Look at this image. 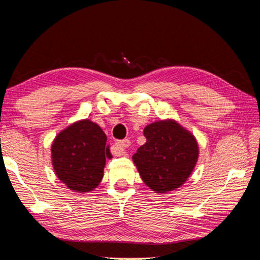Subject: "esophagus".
<instances>
[{
	"mask_svg": "<svg viewBox=\"0 0 260 260\" xmlns=\"http://www.w3.org/2000/svg\"><path fill=\"white\" fill-rule=\"evenodd\" d=\"M131 145V142L129 140H123V141H118L116 142V146L117 149H118L121 153H125V149H127Z\"/></svg>",
	"mask_w": 260,
	"mask_h": 260,
	"instance_id": "1",
	"label": "esophagus"
}]
</instances>
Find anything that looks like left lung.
Masks as SVG:
<instances>
[{"mask_svg": "<svg viewBox=\"0 0 260 260\" xmlns=\"http://www.w3.org/2000/svg\"><path fill=\"white\" fill-rule=\"evenodd\" d=\"M143 133L146 143L133 155L142 180L155 192L179 188L194 170L200 154L194 135L171 119L147 125Z\"/></svg>", "mask_w": 260, "mask_h": 260, "instance_id": "1", "label": "left lung"}]
</instances>
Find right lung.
<instances>
[{
	"instance_id": "1",
	"label": "right lung",
	"mask_w": 260,
	"mask_h": 260,
	"mask_svg": "<svg viewBox=\"0 0 260 260\" xmlns=\"http://www.w3.org/2000/svg\"><path fill=\"white\" fill-rule=\"evenodd\" d=\"M104 131L89 119L66 127L52 144V161L58 179L76 192H88L100 184L106 157H111Z\"/></svg>"
}]
</instances>
